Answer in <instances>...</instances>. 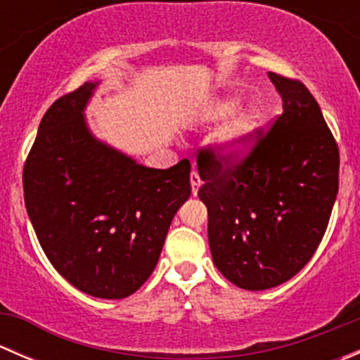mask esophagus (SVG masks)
Here are the masks:
<instances>
[{
    "label": "esophagus",
    "instance_id": "1",
    "mask_svg": "<svg viewBox=\"0 0 360 360\" xmlns=\"http://www.w3.org/2000/svg\"><path fill=\"white\" fill-rule=\"evenodd\" d=\"M190 181H191V193L197 195L198 193V188H200V184H202V179H200V176H198L197 170H191Z\"/></svg>",
    "mask_w": 360,
    "mask_h": 360
}]
</instances>
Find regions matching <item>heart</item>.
<instances>
[{
	"mask_svg": "<svg viewBox=\"0 0 360 360\" xmlns=\"http://www.w3.org/2000/svg\"><path fill=\"white\" fill-rule=\"evenodd\" d=\"M233 103H226L212 112L216 118L228 115L233 110ZM256 129V118L252 115H240L226 127L223 134V155L230 160H238L249 153L252 144V134Z\"/></svg>",
	"mask_w": 360,
	"mask_h": 360,
	"instance_id": "b5f03b06",
	"label": "heart"
}]
</instances>
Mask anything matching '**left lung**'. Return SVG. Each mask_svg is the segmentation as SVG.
<instances>
[{
    "label": "left lung",
    "instance_id": "left-lung-1",
    "mask_svg": "<svg viewBox=\"0 0 360 360\" xmlns=\"http://www.w3.org/2000/svg\"><path fill=\"white\" fill-rule=\"evenodd\" d=\"M268 76L284 111L254 130L249 153L230 160L207 146L197 155L214 264L248 291L284 284L311 259L340 183V150L315 97L300 79Z\"/></svg>",
    "mask_w": 360,
    "mask_h": 360
}]
</instances>
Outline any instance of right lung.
Returning <instances> with one entry per match:
<instances>
[{"mask_svg": "<svg viewBox=\"0 0 360 360\" xmlns=\"http://www.w3.org/2000/svg\"><path fill=\"white\" fill-rule=\"evenodd\" d=\"M97 83L43 115L24 163V202L52 266L79 291L130 296L158 263L174 214L190 198V160L148 169L99 143L83 118Z\"/></svg>", "mask_w": 360, "mask_h": 360, "instance_id": "add662e5", "label": "right lung"}]
</instances>
